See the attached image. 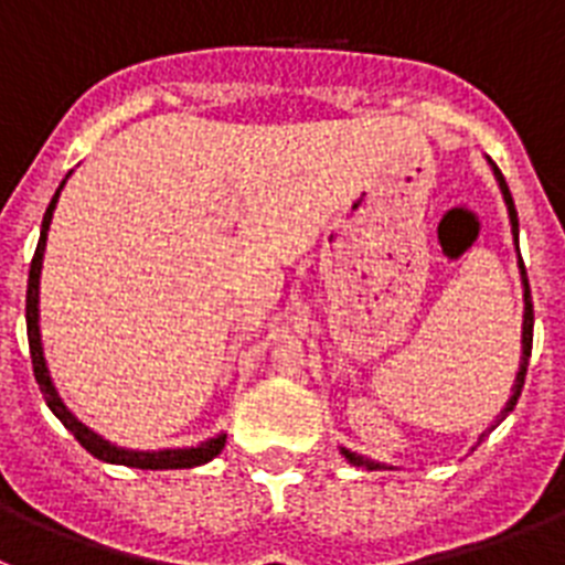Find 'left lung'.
I'll list each match as a JSON object with an SVG mask.
<instances>
[{"instance_id":"obj_1","label":"left lung","mask_w":565,"mask_h":565,"mask_svg":"<svg viewBox=\"0 0 565 565\" xmlns=\"http://www.w3.org/2000/svg\"><path fill=\"white\" fill-rule=\"evenodd\" d=\"M488 166L494 169V178L497 183H500V192H502V201H505V206H509V221H511V232H514V244H516V235H520V221H516V210H514V201H511V192H509V183H505V178H502V172L497 169V163L491 158H488ZM520 253V249H516ZM520 278H523V355H520V371H516V379H514V387H511V396L509 402H505V407L500 411V416H497V422L491 425L488 430H494L497 425H500L505 416L514 411L516 399H520V391H523L525 385V371H529V359H532V335H534V307H532V290H529V275H525V267L523 260H520ZM486 439V434L480 436V443ZM341 454H344V459H348L350 466L355 468H367V471H382V468H391L393 466H385V462H376V459H367L362 457V454H353L348 451V448H341Z\"/></svg>"}]
</instances>
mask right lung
Here are the masks:
<instances>
[{"label":"right lung","instance_id":"right-lung-1","mask_svg":"<svg viewBox=\"0 0 565 565\" xmlns=\"http://www.w3.org/2000/svg\"><path fill=\"white\" fill-rule=\"evenodd\" d=\"M71 174V172H68ZM65 174V180H68ZM65 180L60 183V189L51 198L45 217H42L40 230V244H36V253L31 260V273H28V296H25V321H28V348H31V362H33V376H36V385L42 391V399L51 407V414L63 422L71 434L77 436V443L83 445L85 451L92 457L103 459V462H111V466H129V468H143V471H172V468H194L206 466L210 459H215L217 454L224 451L226 434H217L212 439L201 445H192V448H163V451H131V448H120V445L108 443L99 434H94L88 425L71 414L65 402L60 399V391H56L54 379H51L49 362H45V353H42V333H40V275H42V258H45V241H49L51 217H54L56 201H60V192H63Z\"/></svg>","mask_w":565,"mask_h":565}]
</instances>
